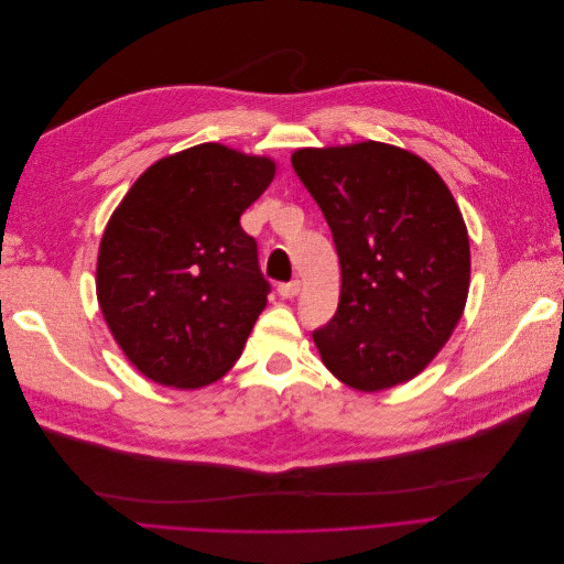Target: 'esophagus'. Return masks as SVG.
I'll list each match as a JSON object with an SVG mask.
<instances>
[{
  "label": "esophagus",
  "mask_w": 564,
  "mask_h": 564,
  "mask_svg": "<svg viewBox=\"0 0 564 564\" xmlns=\"http://www.w3.org/2000/svg\"><path fill=\"white\" fill-rule=\"evenodd\" d=\"M278 292H280L282 299H294V296H299V292H301V282H299V280L284 282V284L278 286Z\"/></svg>",
  "instance_id": "1"
}]
</instances>
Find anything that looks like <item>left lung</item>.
I'll list each match as a JSON object with an SVG mask.
<instances>
[{
  "mask_svg": "<svg viewBox=\"0 0 564 564\" xmlns=\"http://www.w3.org/2000/svg\"><path fill=\"white\" fill-rule=\"evenodd\" d=\"M292 166L340 263L336 315L313 332L324 367L365 392L414 379L468 299L470 245L449 187L429 162L377 141L303 148Z\"/></svg>",
  "mask_w": 564,
  "mask_h": 564,
  "instance_id": "obj_1",
  "label": "left lung"
}]
</instances>
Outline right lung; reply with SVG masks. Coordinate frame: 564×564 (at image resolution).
<instances>
[{
	"label": "right lung",
	"instance_id": "add662e5",
	"mask_svg": "<svg viewBox=\"0 0 564 564\" xmlns=\"http://www.w3.org/2000/svg\"><path fill=\"white\" fill-rule=\"evenodd\" d=\"M275 162L202 143L152 164L108 220L96 294L108 327L143 377L202 388L237 362L270 282L240 226Z\"/></svg>",
	"mask_w": 564,
	"mask_h": 564
}]
</instances>
